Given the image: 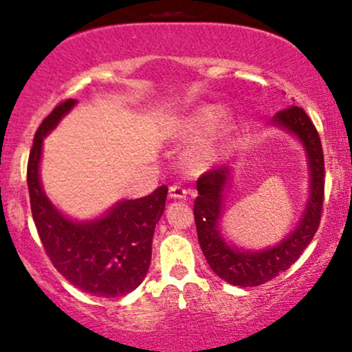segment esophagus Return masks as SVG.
<instances>
[{
    "label": "esophagus",
    "instance_id": "obj_1",
    "mask_svg": "<svg viewBox=\"0 0 352 352\" xmlns=\"http://www.w3.org/2000/svg\"><path fill=\"white\" fill-rule=\"evenodd\" d=\"M168 192H170V197H172V199H185V197H187V188L182 187L180 184L170 185Z\"/></svg>",
    "mask_w": 352,
    "mask_h": 352
}]
</instances>
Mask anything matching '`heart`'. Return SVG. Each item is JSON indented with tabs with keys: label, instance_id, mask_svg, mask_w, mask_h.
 <instances>
[{
	"label": "heart",
	"instance_id": "heart-1",
	"mask_svg": "<svg viewBox=\"0 0 352 352\" xmlns=\"http://www.w3.org/2000/svg\"><path fill=\"white\" fill-rule=\"evenodd\" d=\"M219 115V108L215 107H202L199 110H195L194 113L188 117L187 122H185V126L190 132H199V130L206 129L207 125H210ZM230 130H232V125H230L229 118H222L217 123V126H214L210 133L207 137H204L202 140L197 144L194 148L188 153V160L195 165V167H204V165L210 164L215 158L219 157V153L222 152L223 146H226L227 140H229Z\"/></svg>",
	"mask_w": 352,
	"mask_h": 352
}]
</instances>
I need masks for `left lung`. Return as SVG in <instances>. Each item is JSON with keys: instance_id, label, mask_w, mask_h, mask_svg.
Masks as SVG:
<instances>
[{"instance_id": "obj_1", "label": "left lung", "mask_w": 352, "mask_h": 352, "mask_svg": "<svg viewBox=\"0 0 352 352\" xmlns=\"http://www.w3.org/2000/svg\"><path fill=\"white\" fill-rule=\"evenodd\" d=\"M270 123L289 130L302 142L311 173V195L306 212L299 226L280 241V244L258 252L227 245L220 235L219 219L222 215L223 188L227 187L230 170L227 167L212 168L197 180L199 195L194 204V215L200 249L220 279L239 287L265 284L287 270L311 244L320 223L324 202V153L318 130L306 111L299 107L277 111Z\"/></svg>"}]
</instances>
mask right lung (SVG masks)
<instances>
[{
    "mask_svg": "<svg viewBox=\"0 0 352 352\" xmlns=\"http://www.w3.org/2000/svg\"><path fill=\"white\" fill-rule=\"evenodd\" d=\"M75 103L68 98L56 105L34 133L26 170L33 220L46 256L69 284L96 297H120L145 279L168 188L162 185L142 199L122 200L90 222H73L58 212L40 182L41 146Z\"/></svg>",
    "mask_w": 352,
    "mask_h": 352,
    "instance_id": "add662e5",
    "label": "right lung"
}]
</instances>
